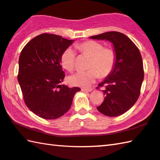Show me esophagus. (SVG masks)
Returning a JSON list of instances; mask_svg holds the SVG:
<instances>
[{"mask_svg":"<svg viewBox=\"0 0 160 160\" xmlns=\"http://www.w3.org/2000/svg\"><path fill=\"white\" fill-rule=\"evenodd\" d=\"M92 89H85V88H82V92H90L92 91Z\"/></svg>","mask_w":160,"mask_h":160,"instance_id":"34e87169","label":"esophagus"}]
</instances>
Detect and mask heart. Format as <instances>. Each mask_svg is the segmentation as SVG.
<instances>
[{
  "label": "heart",
  "mask_w": 160,
  "mask_h": 160,
  "mask_svg": "<svg viewBox=\"0 0 160 160\" xmlns=\"http://www.w3.org/2000/svg\"><path fill=\"white\" fill-rule=\"evenodd\" d=\"M76 48L83 54L91 57L89 68L87 71H78L68 78V82L71 85L89 88L96 82L101 75L106 77L111 72L116 63L115 51L110 48H104L101 43L88 40ZM76 52L73 48H68L63 51L61 57V63L63 68L71 71L75 66Z\"/></svg>",
  "instance_id": "1"
}]
</instances>
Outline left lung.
I'll list each match as a JSON object with an SVG mask.
<instances>
[{"instance_id": "8db88e82", "label": "left lung", "mask_w": 160, "mask_h": 160, "mask_svg": "<svg viewBox=\"0 0 160 160\" xmlns=\"http://www.w3.org/2000/svg\"><path fill=\"white\" fill-rule=\"evenodd\" d=\"M89 38L110 42L116 54L112 71L98 84L99 87H106L102 90L106 97L97 110L109 117L122 115L134 105L140 95L144 78L140 52L128 37L120 32H106Z\"/></svg>"}]
</instances>
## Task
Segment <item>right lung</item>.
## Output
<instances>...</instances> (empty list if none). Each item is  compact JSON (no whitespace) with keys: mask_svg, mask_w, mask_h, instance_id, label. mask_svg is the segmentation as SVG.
Instances as JSON below:
<instances>
[{"mask_svg":"<svg viewBox=\"0 0 160 160\" xmlns=\"http://www.w3.org/2000/svg\"><path fill=\"white\" fill-rule=\"evenodd\" d=\"M73 40L42 33L30 40L20 54L18 82L26 105L36 115L57 119L70 109L77 87L62 84L65 72L61 57Z\"/></svg>","mask_w":160,"mask_h":160,"instance_id":"1","label":"right lung"}]
</instances>
